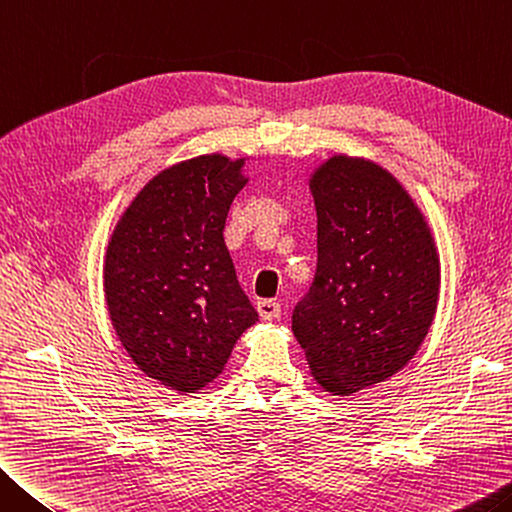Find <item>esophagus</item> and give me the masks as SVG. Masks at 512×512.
I'll return each instance as SVG.
<instances>
[{
    "instance_id": "34e87169",
    "label": "esophagus",
    "mask_w": 512,
    "mask_h": 512,
    "mask_svg": "<svg viewBox=\"0 0 512 512\" xmlns=\"http://www.w3.org/2000/svg\"><path fill=\"white\" fill-rule=\"evenodd\" d=\"M256 308H258V315H261V320H276V317L281 315L279 301H274V299L258 301Z\"/></svg>"
}]
</instances>
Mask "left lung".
I'll return each instance as SVG.
<instances>
[{
	"label": "left lung",
	"instance_id": "8db88e82",
	"mask_svg": "<svg viewBox=\"0 0 512 512\" xmlns=\"http://www.w3.org/2000/svg\"><path fill=\"white\" fill-rule=\"evenodd\" d=\"M308 186L317 272L292 331L320 388L349 397L417 354L438 311L440 254L417 201L370 158L333 154Z\"/></svg>",
	"mask_w": 512,
	"mask_h": 512
}]
</instances>
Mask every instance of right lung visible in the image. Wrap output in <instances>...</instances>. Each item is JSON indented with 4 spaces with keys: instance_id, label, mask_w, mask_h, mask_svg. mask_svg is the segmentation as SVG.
Segmentation results:
<instances>
[{
    "instance_id": "obj_1",
    "label": "right lung",
    "mask_w": 512,
    "mask_h": 512,
    "mask_svg": "<svg viewBox=\"0 0 512 512\" xmlns=\"http://www.w3.org/2000/svg\"><path fill=\"white\" fill-rule=\"evenodd\" d=\"M249 156L201 154L154 174L124 208L104 254L115 335L138 370L177 395L222 374L258 313L224 245Z\"/></svg>"
}]
</instances>
